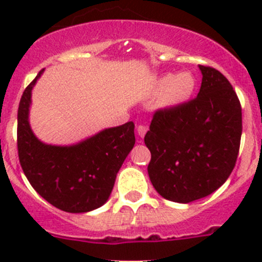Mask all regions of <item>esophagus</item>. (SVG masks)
Here are the masks:
<instances>
[{
    "instance_id": "esophagus-1",
    "label": "esophagus",
    "mask_w": 262,
    "mask_h": 262,
    "mask_svg": "<svg viewBox=\"0 0 262 262\" xmlns=\"http://www.w3.org/2000/svg\"><path fill=\"white\" fill-rule=\"evenodd\" d=\"M147 130H148L147 125H142V124H139V125L137 126V133H138V136L141 137V138H143V137L146 136Z\"/></svg>"
}]
</instances>
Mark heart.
<instances>
[{
  "label": "heart",
  "mask_w": 262,
  "mask_h": 262,
  "mask_svg": "<svg viewBox=\"0 0 262 262\" xmlns=\"http://www.w3.org/2000/svg\"><path fill=\"white\" fill-rule=\"evenodd\" d=\"M195 86L196 82L191 73H167L156 82L155 94L163 96V102L167 106H179L192 96Z\"/></svg>",
  "instance_id": "b5f03b06"
}]
</instances>
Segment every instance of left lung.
Here are the masks:
<instances>
[{
    "label": "left lung",
    "mask_w": 262,
    "mask_h": 262,
    "mask_svg": "<svg viewBox=\"0 0 262 262\" xmlns=\"http://www.w3.org/2000/svg\"><path fill=\"white\" fill-rule=\"evenodd\" d=\"M202 86L194 100L155 113L144 143L156 191L187 204L208 196L231 175L242 134V109L229 81L199 66Z\"/></svg>",
    "instance_id": "obj_1"
}]
</instances>
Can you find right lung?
I'll return each instance as SVG.
<instances>
[{
  "mask_svg": "<svg viewBox=\"0 0 262 262\" xmlns=\"http://www.w3.org/2000/svg\"><path fill=\"white\" fill-rule=\"evenodd\" d=\"M39 72L21 96L17 112L18 160L26 179L40 196L58 209L87 213L109 199L116 173L136 143L134 123L102 129L70 146L41 142L29 121L31 91Z\"/></svg>",
  "mask_w": 262,
  "mask_h": 262,
  "instance_id": "add662e5",
  "label": "right lung"
}]
</instances>
